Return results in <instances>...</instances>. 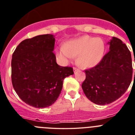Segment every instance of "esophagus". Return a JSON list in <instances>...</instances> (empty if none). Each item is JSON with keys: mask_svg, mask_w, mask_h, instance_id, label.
<instances>
[{"mask_svg": "<svg viewBox=\"0 0 135 135\" xmlns=\"http://www.w3.org/2000/svg\"><path fill=\"white\" fill-rule=\"evenodd\" d=\"M78 70V68H76V67H74V72H76V71H77Z\"/></svg>", "mask_w": 135, "mask_h": 135, "instance_id": "1", "label": "esophagus"}]
</instances>
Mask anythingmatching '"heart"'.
Masks as SVG:
<instances>
[{
	"instance_id": "1",
	"label": "heart",
	"mask_w": 135,
	"mask_h": 135,
	"mask_svg": "<svg viewBox=\"0 0 135 135\" xmlns=\"http://www.w3.org/2000/svg\"><path fill=\"white\" fill-rule=\"evenodd\" d=\"M104 42L99 38L85 36L71 40L67 46H62L58 56L68 61L78 55V62L83 67H93L97 64L103 57Z\"/></svg>"
}]
</instances>
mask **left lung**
<instances>
[{
    "instance_id": "obj_1",
    "label": "left lung",
    "mask_w": 135,
    "mask_h": 135,
    "mask_svg": "<svg viewBox=\"0 0 135 135\" xmlns=\"http://www.w3.org/2000/svg\"><path fill=\"white\" fill-rule=\"evenodd\" d=\"M108 44L109 52L101 61L84 70L86 78L82 84L87 98L101 105L120 98L128 89L133 77L132 57L128 47L116 37Z\"/></svg>"
}]
</instances>
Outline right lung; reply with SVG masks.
<instances>
[{"instance_id": "1", "label": "right lung", "mask_w": 135, "mask_h": 135, "mask_svg": "<svg viewBox=\"0 0 135 135\" xmlns=\"http://www.w3.org/2000/svg\"><path fill=\"white\" fill-rule=\"evenodd\" d=\"M55 37L44 34L23 40L11 60L14 90L23 101L36 108L49 107L61 91L64 79L74 74L71 67H62L53 53Z\"/></svg>"}]
</instances>
